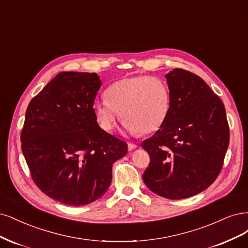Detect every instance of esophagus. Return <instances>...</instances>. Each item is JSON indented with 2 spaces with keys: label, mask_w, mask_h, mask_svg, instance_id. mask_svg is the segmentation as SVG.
<instances>
[{
  "label": "esophagus",
  "mask_w": 248,
  "mask_h": 248,
  "mask_svg": "<svg viewBox=\"0 0 248 248\" xmlns=\"http://www.w3.org/2000/svg\"><path fill=\"white\" fill-rule=\"evenodd\" d=\"M127 148H129V150H133L135 148H137V144H136V143H133V142H129V143H127Z\"/></svg>",
  "instance_id": "obj_1"
}]
</instances>
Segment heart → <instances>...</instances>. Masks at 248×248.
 <instances>
[{
	"label": "heart",
	"instance_id": "obj_1",
	"mask_svg": "<svg viewBox=\"0 0 248 248\" xmlns=\"http://www.w3.org/2000/svg\"><path fill=\"white\" fill-rule=\"evenodd\" d=\"M106 98L93 104L97 123L104 131H112L118 119L130 134L155 133L165 124L171 110L169 87L149 75L124 77L111 84Z\"/></svg>",
	"mask_w": 248,
	"mask_h": 248
}]
</instances>
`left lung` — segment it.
<instances>
[{
    "label": "left lung",
    "mask_w": 248,
    "mask_h": 248,
    "mask_svg": "<svg viewBox=\"0 0 248 248\" xmlns=\"http://www.w3.org/2000/svg\"><path fill=\"white\" fill-rule=\"evenodd\" d=\"M166 78L170 114L141 143L150 157L142 178L153 193L179 200L201 193L217 178L230 131L225 106L201 77L174 69Z\"/></svg>",
    "instance_id": "8db88e82"
}]
</instances>
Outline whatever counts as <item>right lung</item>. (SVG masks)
Returning a JSON list of instances; mask_svg holds the SVG:
<instances>
[{"instance_id":"1","label":"right lung","mask_w":248,"mask_h":248,"mask_svg":"<svg viewBox=\"0 0 248 248\" xmlns=\"http://www.w3.org/2000/svg\"><path fill=\"white\" fill-rule=\"evenodd\" d=\"M102 82L95 73L61 72L31 99L21 150L36 186L66 205L100 199L112 180V165L126 143L99 126L93 102Z\"/></svg>"}]
</instances>
